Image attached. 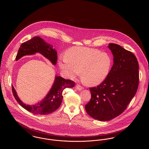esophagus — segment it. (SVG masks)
<instances>
[{
	"instance_id": "34e87169",
	"label": "esophagus",
	"mask_w": 149,
	"mask_h": 149,
	"mask_svg": "<svg viewBox=\"0 0 149 149\" xmlns=\"http://www.w3.org/2000/svg\"><path fill=\"white\" fill-rule=\"evenodd\" d=\"M77 89L79 90V91H81V90H82L83 89V87L82 86H81V85H77Z\"/></svg>"
}]
</instances>
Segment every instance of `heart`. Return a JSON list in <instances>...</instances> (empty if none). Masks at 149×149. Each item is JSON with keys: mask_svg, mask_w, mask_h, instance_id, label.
Masks as SVG:
<instances>
[{"mask_svg": "<svg viewBox=\"0 0 149 149\" xmlns=\"http://www.w3.org/2000/svg\"><path fill=\"white\" fill-rule=\"evenodd\" d=\"M60 69L69 77L80 74L86 84L98 85L108 76L112 58L106 52L84 47H74L68 50L59 61Z\"/></svg>", "mask_w": 149, "mask_h": 149, "instance_id": "b5f03b06", "label": "heart"}]
</instances>
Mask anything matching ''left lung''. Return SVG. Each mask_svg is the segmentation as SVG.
I'll return each mask as SVG.
<instances>
[{
	"label": "left lung",
	"mask_w": 149,
	"mask_h": 149,
	"mask_svg": "<svg viewBox=\"0 0 149 149\" xmlns=\"http://www.w3.org/2000/svg\"><path fill=\"white\" fill-rule=\"evenodd\" d=\"M108 47L113 55V65L104 80L89 88L91 99L85 106L94 119L108 121L118 116L135 96L139 83V66L135 55L116 43Z\"/></svg>",
	"instance_id": "8db88e82"
}]
</instances>
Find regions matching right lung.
<instances>
[{"instance_id": "1", "label": "right lung", "mask_w": 149, "mask_h": 149, "mask_svg": "<svg viewBox=\"0 0 149 149\" xmlns=\"http://www.w3.org/2000/svg\"><path fill=\"white\" fill-rule=\"evenodd\" d=\"M37 52L40 53L43 56L46 57L54 65L56 64V51L53 49L51 45L46 42L40 37H35L23 43L18 51L15 60L17 61L22 57L33 55ZM75 85V82L71 80H66L60 77H56L54 84L45 98L32 106L24 104L18 98L13 85H12V89L15 99L23 108L35 114L45 115L51 113L57 109L62 103L63 91L66 88H73Z\"/></svg>"}]
</instances>
